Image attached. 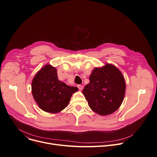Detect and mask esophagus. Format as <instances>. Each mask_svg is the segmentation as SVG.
I'll list each match as a JSON object with an SVG mask.
<instances>
[{"label":"esophagus","instance_id":"34e87169","mask_svg":"<svg viewBox=\"0 0 157 157\" xmlns=\"http://www.w3.org/2000/svg\"><path fill=\"white\" fill-rule=\"evenodd\" d=\"M77 87L78 88V89H79L80 91H81V90L83 89V86H82V85H81V84H78V86H77Z\"/></svg>","mask_w":157,"mask_h":157}]
</instances>
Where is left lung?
I'll return each mask as SVG.
<instances>
[{
	"label": "left lung",
	"instance_id": "obj_1",
	"mask_svg": "<svg viewBox=\"0 0 157 157\" xmlns=\"http://www.w3.org/2000/svg\"><path fill=\"white\" fill-rule=\"evenodd\" d=\"M90 81L82 93L90 108L103 116L117 111L123 101L126 88L120 71L113 65L107 64L101 68L96 67Z\"/></svg>",
	"mask_w": 157,
	"mask_h": 157
}]
</instances>
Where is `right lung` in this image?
Returning a JSON list of instances; mask_svg holds the SVG:
<instances>
[{"mask_svg": "<svg viewBox=\"0 0 157 157\" xmlns=\"http://www.w3.org/2000/svg\"><path fill=\"white\" fill-rule=\"evenodd\" d=\"M78 90L59 81L56 69L51 65H46L38 71L32 82V93L38 106L51 113L64 109L72 94Z\"/></svg>", "mask_w": 157, "mask_h": 157, "instance_id": "right-lung-1", "label": "right lung"}]
</instances>
